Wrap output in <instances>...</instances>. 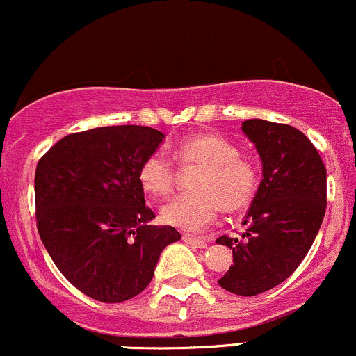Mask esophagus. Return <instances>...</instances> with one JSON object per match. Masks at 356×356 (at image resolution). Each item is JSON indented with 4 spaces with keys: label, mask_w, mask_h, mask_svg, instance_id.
I'll return each mask as SVG.
<instances>
[{
    "label": "esophagus",
    "mask_w": 356,
    "mask_h": 356,
    "mask_svg": "<svg viewBox=\"0 0 356 356\" xmlns=\"http://www.w3.org/2000/svg\"><path fill=\"white\" fill-rule=\"evenodd\" d=\"M183 241H185L186 244H190V246L200 248V250L207 248V241H204L200 238H193V236H183Z\"/></svg>",
    "instance_id": "1"
}]
</instances>
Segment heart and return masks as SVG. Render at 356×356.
Segmentation results:
<instances>
[{
    "instance_id": "1",
    "label": "heart",
    "mask_w": 356,
    "mask_h": 356,
    "mask_svg": "<svg viewBox=\"0 0 356 356\" xmlns=\"http://www.w3.org/2000/svg\"><path fill=\"white\" fill-rule=\"evenodd\" d=\"M183 164H200L192 188L163 205L161 219L186 232H198L216 220L220 209L238 212L253 200L258 188L254 164L241 156L239 147L217 134H195L177 146ZM139 183L151 197H166L175 185L173 161L161 151L152 152L139 168Z\"/></svg>"
}]
</instances>
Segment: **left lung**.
I'll return each mask as SVG.
<instances>
[{
    "label": "left lung",
    "mask_w": 356,
    "mask_h": 356,
    "mask_svg": "<svg viewBox=\"0 0 356 356\" xmlns=\"http://www.w3.org/2000/svg\"><path fill=\"white\" fill-rule=\"evenodd\" d=\"M241 129L258 151L263 179L241 238L216 243L231 248L234 261L219 285L253 297L286 280L311 250L326 212V168L296 127L251 118Z\"/></svg>",
    "instance_id": "8db88e82"
}]
</instances>
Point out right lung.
<instances>
[{
    "instance_id": "obj_1",
    "label": "right lung",
    "mask_w": 356,
    "mask_h": 356,
    "mask_svg": "<svg viewBox=\"0 0 356 356\" xmlns=\"http://www.w3.org/2000/svg\"><path fill=\"white\" fill-rule=\"evenodd\" d=\"M164 134L112 125L71 134L37 164V229L60 273L95 300L139 296L159 254L181 239L171 225H151L139 168Z\"/></svg>"
}]
</instances>
